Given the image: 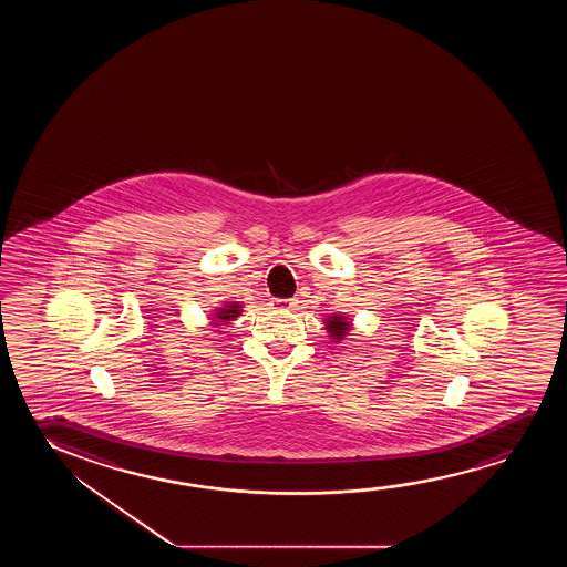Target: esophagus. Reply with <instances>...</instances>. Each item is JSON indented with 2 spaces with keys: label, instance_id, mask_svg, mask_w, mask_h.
Masks as SVG:
<instances>
[{
  "label": "esophagus",
  "instance_id": "34e87169",
  "mask_svg": "<svg viewBox=\"0 0 567 567\" xmlns=\"http://www.w3.org/2000/svg\"><path fill=\"white\" fill-rule=\"evenodd\" d=\"M295 303V298H272V308L277 310H290Z\"/></svg>",
  "mask_w": 567,
  "mask_h": 567
}]
</instances>
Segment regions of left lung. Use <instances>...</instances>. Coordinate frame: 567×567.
<instances>
[{"mask_svg": "<svg viewBox=\"0 0 567 567\" xmlns=\"http://www.w3.org/2000/svg\"><path fill=\"white\" fill-rule=\"evenodd\" d=\"M326 323L329 333H331V337L337 339V341H341L342 337H344L350 329L349 321L342 318V316H333L331 319H326Z\"/></svg>", "mask_w": 567, "mask_h": 567, "instance_id": "8db88e82", "label": "left lung"}]
</instances>
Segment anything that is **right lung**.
<instances>
[{
    "mask_svg": "<svg viewBox=\"0 0 567 567\" xmlns=\"http://www.w3.org/2000/svg\"><path fill=\"white\" fill-rule=\"evenodd\" d=\"M240 303H228L225 308H220V311L217 313V318L220 319V321H230V319L238 318V316H240ZM215 326H218V323H215Z\"/></svg>",
    "mask_w": 567,
    "mask_h": 567,
    "instance_id": "right-lung-1",
    "label": "right lung"
}]
</instances>
